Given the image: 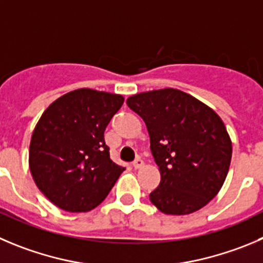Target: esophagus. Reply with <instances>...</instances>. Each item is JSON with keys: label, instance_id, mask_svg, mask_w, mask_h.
Instances as JSON below:
<instances>
[{"label": "esophagus", "instance_id": "34e87169", "mask_svg": "<svg viewBox=\"0 0 263 263\" xmlns=\"http://www.w3.org/2000/svg\"><path fill=\"white\" fill-rule=\"evenodd\" d=\"M132 166H134V168H141L144 166V161L141 158H136L132 162Z\"/></svg>", "mask_w": 263, "mask_h": 263}]
</instances>
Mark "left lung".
I'll use <instances>...</instances> for the list:
<instances>
[{
  "mask_svg": "<svg viewBox=\"0 0 263 263\" xmlns=\"http://www.w3.org/2000/svg\"><path fill=\"white\" fill-rule=\"evenodd\" d=\"M143 118L161 183L149 195L165 214L200 210L222 188L232 156L231 139L217 112L174 88L151 90L127 100Z\"/></svg>",
  "mask_w": 263,
  "mask_h": 263,
  "instance_id": "obj_1",
  "label": "left lung"
}]
</instances>
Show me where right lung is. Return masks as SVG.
Segmentation results:
<instances>
[{"label":"right lung","mask_w":263,"mask_h":263,"mask_svg":"<svg viewBox=\"0 0 263 263\" xmlns=\"http://www.w3.org/2000/svg\"><path fill=\"white\" fill-rule=\"evenodd\" d=\"M123 102V96L82 88L55 100L41 115L29 144V170L60 209H95L126 170L110 159L104 139Z\"/></svg>","instance_id":"1"}]
</instances>
